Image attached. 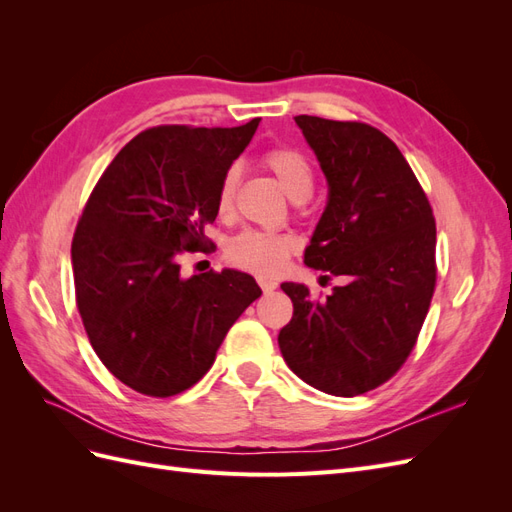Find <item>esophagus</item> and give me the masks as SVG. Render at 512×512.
Instances as JSON below:
<instances>
[{
    "label": "esophagus",
    "mask_w": 512,
    "mask_h": 512,
    "mask_svg": "<svg viewBox=\"0 0 512 512\" xmlns=\"http://www.w3.org/2000/svg\"><path fill=\"white\" fill-rule=\"evenodd\" d=\"M258 284H260V288H262V292H271V290H275L277 288V282H273V280H258Z\"/></svg>",
    "instance_id": "1"
}]
</instances>
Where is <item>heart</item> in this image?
I'll return each instance as SVG.
<instances>
[{
	"label": "heart",
	"instance_id": "1",
	"mask_svg": "<svg viewBox=\"0 0 512 512\" xmlns=\"http://www.w3.org/2000/svg\"><path fill=\"white\" fill-rule=\"evenodd\" d=\"M262 164L271 170L292 200H305L312 194L314 168L301 151L292 147H273L262 156ZM237 183L239 170L230 166L222 175L218 188L220 215L230 213L232 203H235ZM294 250H297V239L292 235L267 230H243L241 235L228 243V260L243 271L269 277L284 269L288 256Z\"/></svg>",
	"mask_w": 512,
	"mask_h": 512
}]
</instances>
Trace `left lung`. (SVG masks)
Instances as JSON below:
<instances>
[{"mask_svg":"<svg viewBox=\"0 0 512 512\" xmlns=\"http://www.w3.org/2000/svg\"><path fill=\"white\" fill-rule=\"evenodd\" d=\"M329 183L305 265L346 284L312 301L286 282L280 350L303 382L335 397L391 380L410 356L436 288V220L397 145L361 121L294 117ZM327 277V275H324Z\"/></svg>","mask_w":512,"mask_h":512,"instance_id":"1","label":"left lung"}]
</instances>
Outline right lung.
<instances>
[{
    "label": "right lung",
    "mask_w": 512,
    "mask_h": 512,
    "mask_svg": "<svg viewBox=\"0 0 512 512\" xmlns=\"http://www.w3.org/2000/svg\"><path fill=\"white\" fill-rule=\"evenodd\" d=\"M260 119L239 128L158 126L98 179L72 239L76 307L104 367L136 393L173 397L203 378L228 329L262 290L224 269L181 275L213 245L220 179Z\"/></svg>",
    "instance_id": "obj_1"
}]
</instances>
